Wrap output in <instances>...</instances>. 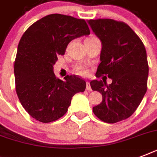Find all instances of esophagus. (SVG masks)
I'll return each instance as SVG.
<instances>
[{"mask_svg": "<svg viewBox=\"0 0 157 157\" xmlns=\"http://www.w3.org/2000/svg\"><path fill=\"white\" fill-rule=\"evenodd\" d=\"M86 90L89 91L92 90V89H91V86H90V82H89V81H87V82H86Z\"/></svg>", "mask_w": 157, "mask_h": 157, "instance_id": "esophagus-1", "label": "esophagus"}]
</instances>
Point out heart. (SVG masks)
<instances>
[{"label": "heart", "instance_id": "heart-1", "mask_svg": "<svg viewBox=\"0 0 157 157\" xmlns=\"http://www.w3.org/2000/svg\"><path fill=\"white\" fill-rule=\"evenodd\" d=\"M76 72L79 75H86L88 73V70L86 69V67H85L84 66H78L76 67Z\"/></svg>", "mask_w": 157, "mask_h": 157}]
</instances>
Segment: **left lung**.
<instances>
[{
	"label": "left lung",
	"instance_id": "left-lung-1",
	"mask_svg": "<svg viewBox=\"0 0 157 157\" xmlns=\"http://www.w3.org/2000/svg\"><path fill=\"white\" fill-rule=\"evenodd\" d=\"M102 41L101 63L95 76L112 80L90 82L93 90L100 92L103 101L93 107L98 119L113 124L129 118L141 103L147 90L148 63L144 43L124 22L111 18L88 21Z\"/></svg>",
	"mask_w": 157,
	"mask_h": 157
}]
</instances>
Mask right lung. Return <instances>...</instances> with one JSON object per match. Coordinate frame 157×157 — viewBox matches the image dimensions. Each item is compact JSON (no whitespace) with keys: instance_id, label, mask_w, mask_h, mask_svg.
I'll use <instances>...</instances> for the list:
<instances>
[{"instance_id":"add662e5","label":"right lung","mask_w":157,"mask_h":157,"mask_svg":"<svg viewBox=\"0 0 157 157\" xmlns=\"http://www.w3.org/2000/svg\"><path fill=\"white\" fill-rule=\"evenodd\" d=\"M90 33L85 19L53 13L29 27L22 36L13 63L15 90L23 108L34 119L49 123L61 118L86 83L78 76L62 81L53 66L68 43Z\"/></svg>"}]
</instances>
